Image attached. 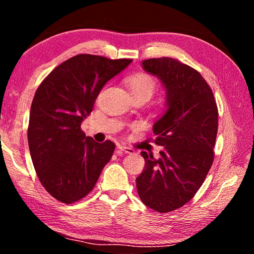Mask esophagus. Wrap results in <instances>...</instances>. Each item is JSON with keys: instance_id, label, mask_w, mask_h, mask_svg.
<instances>
[{"instance_id": "obj_1", "label": "esophagus", "mask_w": 254, "mask_h": 254, "mask_svg": "<svg viewBox=\"0 0 254 254\" xmlns=\"http://www.w3.org/2000/svg\"><path fill=\"white\" fill-rule=\"evenodd\" d=\"M118 149L120 150V151H123L126 153H134V149L131 147H126V145H119Z\"/></svg>"}]
</instances>
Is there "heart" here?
Wrapping results in <instances>:
<instances>
[{"instance_id": "b5f03b06", "label": "heart", "mask_w": 254, "mask_h": 254, "mask_svg": "<svg viewBox=\"0 0 254 254\" xmlns=\"http://www.w3.org/2000/svg\"><path fill=\"white\" fill-rule=\"evenodd\" d=\"M126 83L133 97L145 96L149 98L156 89V81L145 72H137V74L128 76L126 79Z\"/></svg>"}]
</instances>
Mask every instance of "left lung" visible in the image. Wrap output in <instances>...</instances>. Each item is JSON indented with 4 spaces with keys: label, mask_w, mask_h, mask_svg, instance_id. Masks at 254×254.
Returning a JSON list of instances; mask_svg holds the SVG:
<instances>
[{
    "label": "left lung",
    "mask_w": 254,
    "mask_h": 254,
    "mask_svg": "<svg viewBox=\"0 0 254 254\" xmlns=\"http://www.w3.org/2000/svg\"><path fill=\"white\" fill-rule=\"evenodd\" d=\"M142 67L165 86L167 111L153 126L160 158L141 152L145 166L136 178L137 194L145 206L168 213L195 196L213 165L218 111L194 68L169 57L143 60Z\"/></svg>",
    "instance_id": "8db88e82"
}]
</instances>
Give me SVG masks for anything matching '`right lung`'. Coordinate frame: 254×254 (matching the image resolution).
I'll return each mask as SVG.
<instances>
[{
    "mask_svg": "<svg viewBox=\"0 0 254 254\" xmlns=\"http://www.w3.org/2000/svg\"><path fill=\"white\" fill-rule=\"evenodd\" d=\"M132 59L74 56L42 80L34 94L28 127L30 154L42 186L56 199L71 204L95 186L115 144L95 142L80 124L107 81Z\"/></svg>",
    "mask_w": 254,
    "mask_h": 254,
    "instance_id": "add662e5",
    "label": "right lung"
}]
</instances>
